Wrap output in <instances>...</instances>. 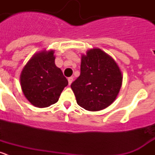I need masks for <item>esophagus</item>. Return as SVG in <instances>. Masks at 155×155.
<instances>
[{
	"mask_svg": "<svg viewBox=\"0 0 155 155\" xmlns=\"http://www.w3.org/2000/svg\"><path fill=\"white\" fill-rule=\"evenodd\" d=\"M73 79L74 78L73 77H70V78H68V84H71V83H72V81H73Z\"/></svg>",
	"mask_w": 155,
	"mask_h": 155,
	"instance_id": "1",
	"label": "esophagus"
}]
</instances>
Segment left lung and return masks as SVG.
<instances>
[{
	"label": "left lung",
	"instance_id": "obj_1",
	"mask_svg": "<svg viewBox=\"0 0 155 155\" xmlns=\"http://www.w3.org/2000/svg\"><path fill=\"white\" fill-rule=\"evenodd\" d=\"M123 83V74L114 59L98 48L81 55L80 76L71 87L77 103L87 111L107 108L116 100Z\"/></svg>",
	"mask_w": 155,
	"mask_h": 155
}]
</instances>
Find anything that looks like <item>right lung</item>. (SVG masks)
Wrapping results in <instances>:
<instances>
[{
    "label": "right lung",
    "instance_id": "obj_1",
    "mask_svg": "<svg viewBox=\"0 0 155 155\" xmlns=\"http://www.w3.org/2000/svg\"><path fill=\"white\" fill-rule=\"evenodd\" d=\"M54 50L35 53L20 74L21 91L28 102L38 108L49 107L59 100L68 81L55 64Z\"/></svg>",
    "mask_w": 155,
    "mask_h": 155
}]
</instances>
